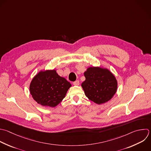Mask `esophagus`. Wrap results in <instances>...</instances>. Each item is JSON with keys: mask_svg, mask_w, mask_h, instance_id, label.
Segmentation results:
<instances>
[{"mask_svg": "<svg viewBox=\"0 0 151 151\" xmlns=\"http://www.w3.org/2000/svg\"><path fill=\"white\" fill-rule=\"evenodd\" d=\"M73 84H74V86H78V85L80 84V82H79L78 80H76V81H75L73 82Z\"/></svg>", "mask_w": 151, "mask_h": 151, "instance_id": "esophagus-1", "label": "esophagus"}]
</instances>
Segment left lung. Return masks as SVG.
<instances>
[{"mask_svg": "<svg viewBox=\"0 0 151 151\" xmlns=\"http://www.w3.org/2000/svg\"><path fill=\"white\" fill-rule=\"evenodd\" d=\"M86 80L81 84L86 97L97 104L110 100L116 93L117 83L107 69L90 67L84 72Z\"/></svg>", "mask_w": 151, "mask_h": 151, "instance_id": "1", "label": "left lung"}]
</instances>
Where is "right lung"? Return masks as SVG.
I'll use <instances>...</instances> for the list:
<instances>
[{
    "instance_id": "1",
    "label": "right lung",
    "mask_w": 151,
    "mask_h": 151,
    "mask_svg": "<svg viewBox=\"0 0 151 151\" xmlns=\"http://www.w3.org/2000/svg\"><path fill=\"white\" fill-rule=\"evenodd\" d=\"M71 84L56 71H40L32 79L29 90L33 99L44 106L55 107L65 97Z\"/></svg>"
}]
</instances>
